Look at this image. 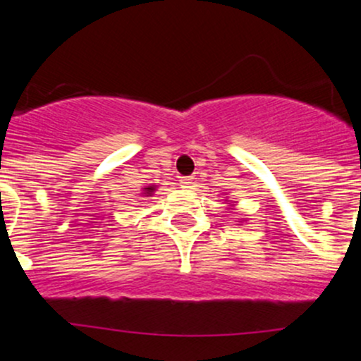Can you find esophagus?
<instances>
[{
  "mask_svg": "<svg viewBox=\"0 0 361 361\" xmlns=\"http://www.w3.org/2000/svg\"><path fill=\"white\" fill-rule=\"evenodd\" d=\"M193 181H195L193 176H183V178H181V180H180V183L183 185L185 188H190V186L193 185Z\"/></svg>",
  "mask_w": 361,
  "mask_h": 361,
  "instance_id": "obj_1",
  "label": "esophagus"
}]
</instances>
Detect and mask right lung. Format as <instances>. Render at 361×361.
<instances>
[{"label":"right lung","mask_w":361,"mask_h":361,"mask_svg":"<svg viewBox=\"0 0 361 361\" xmlns=\"http://www.w3.org/2000/svg\"><path fill=\"white\" fill-rule=\"evenodd\" d=\"M152 192H154V186H149V188H146V195H147V197H151Z\"/></svg>","instance_id":"1"}]
</instances>
